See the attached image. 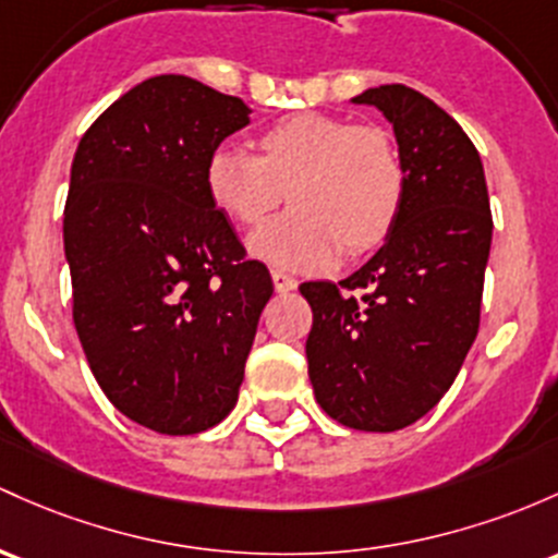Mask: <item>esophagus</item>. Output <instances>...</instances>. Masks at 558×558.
I'll return each instance as SVG.
<instances>
[{"mask_svg":"<svg viewBox=\"0 0 558 558\" xmlns=\"http://www.w3.org/2000/svg\"><path fill=\"white\" fill-rule=\"evenodd\" d=\"M272 283H275V291L278 293H289L296 289V278H291V275L280 272V269H272Z\"/></svg>","mask_w":558,"mask_h":558,"instance_id":"esophagus-1","label":"esophagus"}]
</instances>
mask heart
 <instances>
[{
	"label": "heart",
	"instance_id": "heart-1",
	"mask_svg": "<svg viewBox=\"0 0 558 558\" xmlns=\"http://www.w3.org/2000/svg\"><path fill=\"white\" fill-rule=\"evenodd\" d=\"M256 158L217 148L206 158V193L230 222L254 228L289 195L280 214L248 238L256 259L315 272L368 254L395 228L405 198V169L387 130L328 113H293L262 130Z\"/></svg>",
	"mask_w": 558,
	"mask_h": 558
}]
</instances>
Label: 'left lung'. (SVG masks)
<instances>
[{"instance_id": "obj_1", "label": "left lung", "mask_w": 558, "mask_h": 558, "mask_svg": "<svg viewBox=\"0 0 558 558\" xmlns=\"http://www.w3.org/2000/svg\"><path fill=\"white\" fill-rule=\"evenodd\" d=\"M352 102L389 119L405 198L387 243L357 272L299 286L312 307L310 381L339 424L397 432L442 400L474 344L493 214L480 153L437 102L405 84Z\"/></svg>"}]
</instances>
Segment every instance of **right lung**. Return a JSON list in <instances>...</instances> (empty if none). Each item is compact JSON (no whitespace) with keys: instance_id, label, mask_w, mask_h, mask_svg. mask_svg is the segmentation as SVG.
I'll list each match as a JSON object with an SVG mask.
<instances>
[{"instance_id":"right-lung-1","label":"right lung","mask_w":558,"mask_h":558,"mask_svg":"<svg viewBox=\"0 0 558 558\" xmlns=\"http://www.w3.org/2000/svg\"><path fill=\"white\" fill-rule=\"evenodd\" d=\"M251 108L190 76L145 78L84 132L63 243L73 326L116 410L158 434H198L235 408L272 296L206 193V158Z\"/></svg>"}]
</instances>
